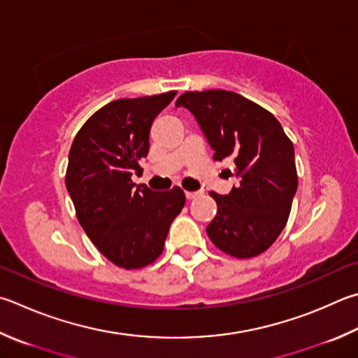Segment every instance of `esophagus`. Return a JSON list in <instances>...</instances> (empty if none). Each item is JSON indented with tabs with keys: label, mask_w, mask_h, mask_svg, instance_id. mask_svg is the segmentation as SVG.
<instances>
[{
	"label": "esophagus",
	"mask_w": 358,
	"mask_h": 358,
	"mask_svg": "<svg viewBox=\"0 0 358 358\" xmlns=\"http://www.w3.org/2000/svg\"><path fill=\"white\" fill-rule=\"evenodd\" d=\"M200 191H186V197L189 199V200H192V199H196V197H199L200 196Z\"/></svg>",
	"instance_id": "esophagus-1"
}]
</instances>
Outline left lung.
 <instances>
[{"label": "left lung", "mask_w": 358, "mask_h": 358, "mask_svg": "<svg viewBox=\"0 0 358 358\" xmlns=\"http://www.w3.org/2000/svg\"><path fill=\"white\" fill-rule=\"evenodd\" d=\"M196 117L214 150L230 159L229 175L239 178L229 196L214 191L217 214L206 227L211 243L235 258L257 257L280 235L297 189L294 147L268 109L236 92L210 89L178 96Z\"/></svg>", "instance_id": "8db88e82"}]
</instances>
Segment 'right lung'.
Listing matches in <instances>:
<instances>
[{
    "mask_svg": "<svg viewBox=\"0 0 358 358\" xmlns=\"http://www.w3.org/2000/svg\"><path fill=\"white\" fill-rule=\"evenodd\" d=\"M177 90L119 99L92 114L70 147L66 186L78 222L109 262L141 269L164 249L172 220L183 210L181 187L153 192L134 187L131 175L150 148V127Z\"/></svg>",
    "mask_w": 358,
    "mask_h": 358,
    "instance_id": "obj_1",
    "label": "right lung"
}]
</instances>
